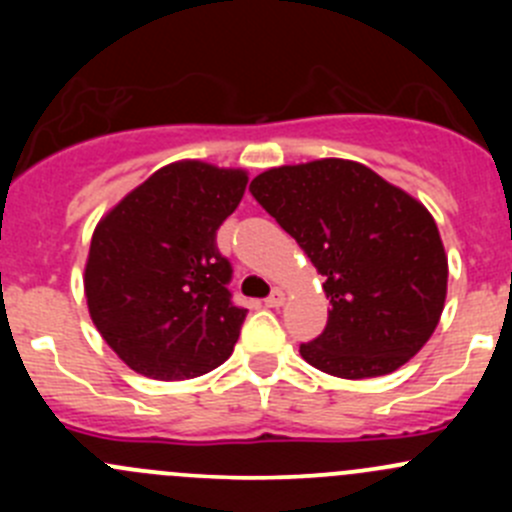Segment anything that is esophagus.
Here are the masks:
<instances>
[{
  "label": "esophagus",
  "instance_id": "esophagus-1",
  "mask_svg": "<svg viewBox=\"0 0 512 512\" xmlns=\"http://www.w3.org/2000/svg\"><path fill=\"white\" fill-rule=\"evenodd\" d=\"M265 304L267 307H282V304H285V292H282V289H275V292L265 299Z\"/></svg>",
  "mask_w": 512,
  "mask_h": 512
}]
</instances>
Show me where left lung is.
Wrapping results in <instances>:
<instances>
[{"instance_id": "8db88e82", "label": "left lung", "mask_w": 512, "mask_h": 512, "mask_svg": "<svg viewBox=\"0 0 512 512\" xmlns=\"http://www.w3.org/2000/svg\"><path fill=\"white\" fill-rule=\"evenodd\" d=\"M250 193L327 280V327L299 347L307 364L356 381L421 352L448 289L441 232L421 200L344 158L270 168Z\"/></svg>"}]
</instances>
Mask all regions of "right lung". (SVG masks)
Listing matches in <instances>:
<instances>
[{"label": "right lung", "instance_id": "1", "mask_svg": "<svg viewBox=\"0 0 512 512\" xmlns=\"http://www.w3.org/2000/svg\"><path fill=\"white\" fill-rule=\"evenodd\" d=\"M247 170L175 160L123 195L91 235L84 294L103 342L136 374L185 381L232 354L245 309L215 232L235 213Z\"/></svg>", "mask_w": 512, "mask_h": 512}]
</instances>
